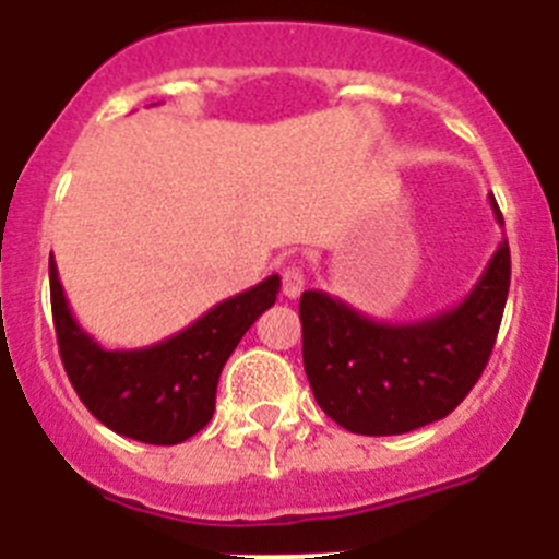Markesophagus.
<instances>
[{"label":"esophagus","mask_w":559,"mask_h":559,"mask_svg":"<svg viewBox=\"0 0 559 559\" xmlns=\"http://www.w3.org/2000/svg\"><path fill=\"white\" fill-rule=\"evenodd\" d=\"M305 288V274L299 265H288V269L283 271V294L288 296V299H296V296L302 294Z\"/></svg>","instance_id":"obj_1"}]
</instances>
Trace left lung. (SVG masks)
I'll use <instances>...</instances> for the list:
<instances>
[{"label": "left lung", "instance_id": "1", "mask_svg": "<svg viewBox=\"0 0 559 559\" xmlns=\"http://www.w3.org/2000/svg\"><path fill=\"white\" fill-rule=\"evenodd\" d=\"M490 206L503 226L492 195ZM507 294V240L456 308L423 322H374L324 290H305L302 358L316 403L364 437L408 433L448 417L490 360Z\"/></svg>", "mask_w": 559, "mask_h": 559}]
</instances>
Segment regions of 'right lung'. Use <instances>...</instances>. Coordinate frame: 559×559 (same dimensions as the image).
<instances>
[{
  "instance_id": "1",
  "label": "right lung",
  "mask_w": 559,
  "mask_h": 559,
  "mask_svg": "<svg viewBox=\"0 0 559 559\" xmlns=\"http://www.w3.org/2000/svg\"><path fill=\"white\" fill-rule=\"evenodd\" d=\"M276 294L280 274H271L170 338L140 349H103L75 322L49 254L52 322L69 383L103 426L145 445H179L210 423L221 369Z\"/></svg>"
}]
</instances>
